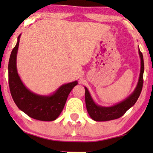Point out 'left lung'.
Listing matches in <instances>:
<instances>
[{
  "label": "left lung",
  "mask_w": 153,
  "mask_h": 153,
  "mask_svg": "<svg viewBox=\"0 0 153 153\" xmlns=\"http://www.w3.org/2000/svg\"><path fill=\"white\" fill-rule=\"evenodd\" d=\"M139 55L141 61L140 73L139 77L137 84L131 94L123 100L122 101L111 106H102L97 105L94 102L91 97L90 93L86 87H85V105L89 116L93 120L96 122H106V121L114 120L122 117L128 109L134 105L137 101L139 96L141 94L143 85V73H144V60L143 55L139 49Z\"/></svg>",
  "instance_id": "left-lung-1"
}]
</instances>
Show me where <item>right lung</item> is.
<instances>
[{
    "label": "right lung",
    "instance_id": "add662e5",
    "mask_svg": "<svg viewBox=\"0 0 153 153\" xmlns=\"http://www.w3.org/2000/svg\"><path fill=\"white\" fill-rule=\"evenodd\" d=\"M20 37L21 34L8 62V83L12 98L19 109L31 118L45 122L55 120L62 112L72 89L78 85V81L62 85L49 96L31 92L23 83L17 71L16 57Z\"/></svg>",
    "mask_w": 153,
    "mask_h": 153
}]
</instances>
